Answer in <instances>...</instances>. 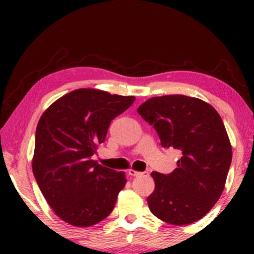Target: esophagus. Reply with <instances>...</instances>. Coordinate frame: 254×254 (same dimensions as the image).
<instances>
[{
  "label": "esophagus",
  "instance_id": "obj_1",
  "mask_svg": "<svg viewBox=\"0 0 254 254\" xmlns=\"http://www.w3.org/2000/svg\"><path fill=\"white\" fill-rule=\"evenodd\" d=\"M128 173H129L130 176H133V177H138V176H141V175H144V176H149V173L148 172H138V171H135V170H128Z\"/></svg>",
  "mask_w": 254,
  "mask_h": 254
}]
</instances>
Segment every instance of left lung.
<instances>
[{
	"instance_id": "8db88e82",
	"label": "left lung",
	"mask_w": 254,
	"mask_h": 254,
	"mask_svg": "<svg viewBox=\"0 0 254 254\" xmlns=\"http://www.w3.org/2000/svg\"><path fill=\"white\" fill-rule=\"evenodd\" d=\"M137 113L155 128L163 148L182 152L173 172H151V213L170 224L194 223L220 199L231 164V144L220 114L201 99L183 95L154 97Z\"/></svg>"
}]
</instances>
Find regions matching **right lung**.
<instances>
[{
  "label": "right lung",
  "mask_w": 254,
  "mask_h": 254,
  "mask_svg": "<svg viewBox=\"0 0 254 254\" xmlns=\"http://www.w3.org/2000/svg\"><path fill=\"white\" fill-rule=\"evenodd\" d=\"M133 96L78 89L48 107L36 130L32 170L54 213L75 227H91L112 213L126 185L124 172L92 161L110 124Z\"/></svg>",
  "instance_id": "add662e5"
}]
</instances>
